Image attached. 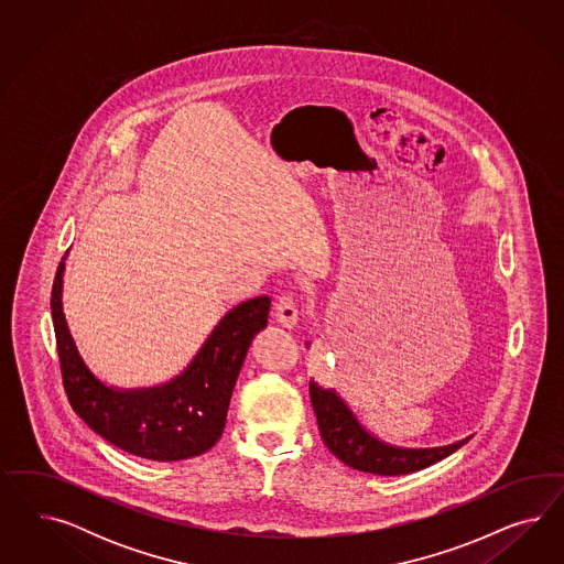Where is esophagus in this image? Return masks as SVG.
<instances>
[{
    "mask_svg": "<svg viewBox=\"0 0 564 564\" xmlns=\"http://www.w3.org/2000/svg\"><path fill=\"white\" fill-rule=\"evenodd\" d=\"M274 321L285 328L297 325V304L291 295H281L274 302Z\"/></svg>",
    "mask_w": 564,
    "mask_h": 564,
    "instance_id": "obj_1",
    "label": "esophagus"
}]
</instances>
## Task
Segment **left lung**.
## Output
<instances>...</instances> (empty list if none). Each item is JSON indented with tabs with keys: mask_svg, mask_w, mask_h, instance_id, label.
Returning a JSON list of instances; mask_svg holds the SVG:
<instances>
[{
	"mask_svg": "<svg viewBox=\"0 0 564 564\" xmlns=\"http://www.w3.org/2000/svg\"><path fill=\"white\" fill-rule=\"evenodd\" d=\"M310 399L318 420L321 438L326 448L339 462L376 476H403L430 467L457 448L469 438L459 443L434 446V448H401L378 441L366 427L359 424L356 415L345 405L333 389H323L310 380Z\"/></svg>",
	"mask_w": 564,
	"mask_h": 564,
	"instance_id": "left-lung-1",
	"label": "left lung"
}]
</instances>
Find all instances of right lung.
<instances>
[{
    "label": "right lung",
    "instance_id": "right-lung-1",
    "mask_svg": "<svg viewBox=\"0 0 564 564\" xmlns=\"http://www.w3.org/2000/svg\"><path fill=\"white\" fill-rule=\"evenodd\" d=\"M64 260L53 279L52 318L69 405L107 443L151 462L198 457L221 438L248 347L267 326L271 297L229 310L188 368L167 384L120 391L86 368L62 307Z\"/></svg>",
    "mask_w": 564,
    "mask_h": 564
}]
</instances>
